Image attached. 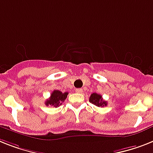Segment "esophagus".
<instances>
[{
  "label": "esophagus",
  "instance_id": "1",
  "mask_svg": "<svg viewBox=\"0 0 153 153\" xmlns=\"http://www.w3.org/2000/svg\"><path fill=\"white\" fill-rule=\"evenodd\" d=\"M76 92L78 93V94H81V93H83V89L82 88H77V89H76Z\"/></svg>",
  "mask_w": 153,
  "mask_h": 153
}]
</instances>
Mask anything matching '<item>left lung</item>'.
Instances as JSON below:
<instances>
[{"instance_id": "8db88e82", "label": "left lung", "mask_w": 153, "mask_h": 153, "mask_svg": "<svg viewBox=\"0 0 153 153\" xmlns=\"http://www.w3.org/2000/svg\"><path fill=\"white\" fill-rule=\"evenodd\" d=\"M89 102L98 107H104L107 105L106 101L103 100L102 95L97 94V93H93L91 94L90 98H89Z\"/></svg>"}]
</instances>
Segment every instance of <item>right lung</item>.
<instances>
[{
  "mask_svg": "<svg viewBox=\"0 0 153 153\" xmlns=\"http://www.w3.org/2000/svg\"><path fill=\"white\" fill-rule=\"evenodd\" d=\"M68 94H69L68 92L62 93V92L59 90H55L51 93V97L48 99H47L46 102H45V105H46L47 106L52 105V106L55 107V108L59 107L65 100V98H67Z\"/></svg>",
  "mask_w": 153,
  "mask_h": 153,
  "instance_id": "right-lung-1",
  "label": "right lung"
}]
</instances>
